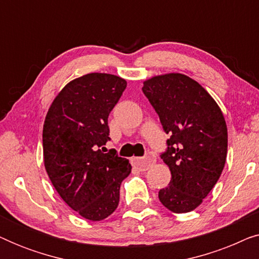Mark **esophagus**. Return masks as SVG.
Returning a JSON list of instances; mask_svg holds the SVG:
<instances>
[{"label": "esophagus", "instance_id": "obj_1", "mask_svg": "<svg viewBox=\"0 0 259 259\" xmlns=\"http://www.w3.org/2000/svg\"><path fill=\"white\" fill-rule=\"evenodd\" d=\"M154 161H155V157L153 153H148L147 155H145L144 158L133 159V164L138 169H139V171H146V169H148V167H150Z\"/></svg>", "mask_w": 259, "mask_h": 259}]
</instances>
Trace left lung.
<instances>
[{"mask_svg":"<svg viewBox=\"0 0 259 259\" xmlns=\"http://www.w3.org/2000/svg\"><path fill=\"white\" fill-rule=\"evenodd\" d=\"M143 92L169 136L160 158L172 178L159 191V200L175 213H186L203 203L224 168L225 119L211 95L183 74L152 77L144 82Z\"/></svg>","mask_w":259,"mask_h":259,"instance_id":"left-lung-1","label":"left lung"}]
</instances>
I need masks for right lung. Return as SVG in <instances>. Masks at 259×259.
<instances>
[{
	"label": "right lung",
	"mask_w": 259,
	"mask_h": 259,
	"mask_svg": "<svg viewBox=\"0 0 259 259\" xmlns=\"http://www.w3.org/2000/svg\"><path fill=\"white\" fill-rule=\"evenodd\" d=\"M127 82L105 73L70 81L46 116L42 144L45 167L60 197L83 218L99 222L119 205L120 185L131 164L116 151L105 153L108 115Z\"/></svg>",
	"instance_id": "obj_1"
}]
</instances>
